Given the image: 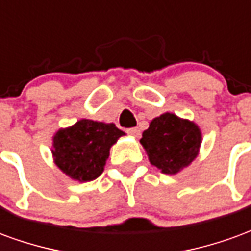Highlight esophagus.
Returning <instances> with one entry per match:
<instances>
[{"mask_svg":"<svg viewBox=\"0 0 251 251\" xmlns=\"http://www.w3.org/2000/svg\"><path fill=\"white\" fill-rule=\"evenodd\" d=\"M126 133L133 137H140V129H138V127H130V129L126 130Z\"/></svg>","mask_w":251,"mask_h":251,"instance_id":"obj_1","label":"esophagus"}]
</instances>
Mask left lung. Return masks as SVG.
Masks as SVG:
<instances>
[{"instance_id": "obj_1", "label": "left lung", "mask_w": 251, "mask_h": 251, "mask_svg": "<svg viewBox=\"0 0 251 251\" xmlns=\"http://www.w3.org/2000/svg\"><path fill=\"white\" fill-rule=\"evenodd\" d=\"M152 165L163 174L175 175L188 167L199 153V126L172 113H164L151 122L140 140Z\"/></svg>"}]
</instances>
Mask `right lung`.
I'll list each match as a JSON object with an SVG mask.
<instances>
[{
    "label": "right lung",
    "instance_id": "add662e5",
    "mask_svg": "<svg viewBox=\"0 0 251 251\" xmlns=\"http://www.w3.org/2000/svg\"><path fill=\"white\" fill-rule=\"evenodd\" d=\"M125 133L114 124L91 120L77 121L60 129L52 138L53 160L63 172L80 183L91 181L103 172L110 148Z\"/></svg>",
    "mask_w": 251,
    "mask_h": 251
}]
</instances>
